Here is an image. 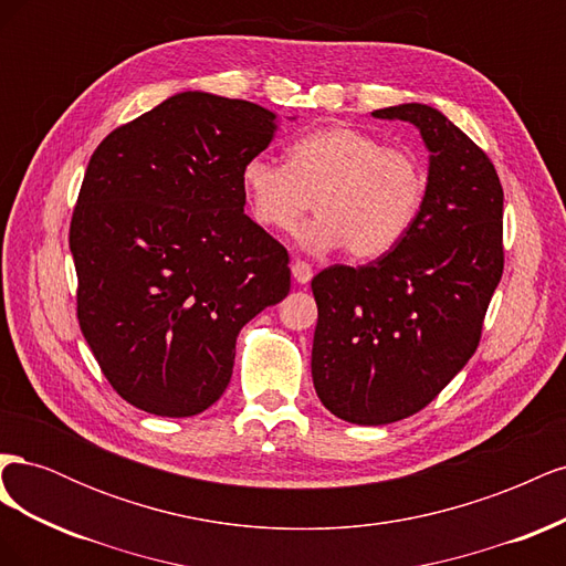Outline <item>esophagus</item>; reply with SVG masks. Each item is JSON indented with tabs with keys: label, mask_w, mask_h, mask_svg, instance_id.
<instances>
[{
	"label": "esophagus",
	"mask_w": 566,
	"mask_h": 566,
	"mask_svg": "<svg viewBox=\"0 0 566 566\" xmlns=\"http://www.w3.org/2000/svg\"><path fill=\"white\" fill-rule=\"evenodd\" d=\"M312 276H314V271H312L310 264L302 262V260H295V262H293V279H295L297 283H302V285L310 283Z\"/></svg>",
	"instance_id": "1"
}]
</instances>
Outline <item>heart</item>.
I'll use <instances>...</instances> for the list:
<instances>
[{
    "mask_svg": "<svg viewBox=\"0 0 566 566\" xmlns=\"http://www.w3.org/2000/svg\"><path fill=\"white\" fill-rule=\"evenodd\" d=\"M241 188L260 227L290 231L314 200L318 214L297 231L300 245L312 252L347 245L356 260H373L413 227L427 175L416 153L337 125L300 136L287 150V165L248 160Z\"/></svg>",
    "mask_w": 566,
    "mask_h": 566,
    "instance_id": "1",
    "label": "heart"
}]
</instances>
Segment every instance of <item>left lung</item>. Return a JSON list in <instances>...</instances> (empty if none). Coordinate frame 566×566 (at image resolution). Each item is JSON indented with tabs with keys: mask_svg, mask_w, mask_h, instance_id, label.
<instances>
[{
	"mask_svg": "<svg viewBox=\"0 0 566 566\" xmlns=\"http://www.w3.org/2000/svg\"><path fill=\"white\" fill-rule=\"evenodd\" d=\"M370 115L418 127L430 169L418 219L391 252L312 281L314 387L354 424L397 422L430 403L470 361L503 276V186L486 153L432 106Z\"/></svg>",
	"mask_w": 566,
	"mask_h": 566,
	"instance_id": "8db88e82",
	"label": "left lung"
}]
</instances>
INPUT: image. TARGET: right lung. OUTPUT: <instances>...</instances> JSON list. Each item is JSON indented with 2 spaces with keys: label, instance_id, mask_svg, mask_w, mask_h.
<instances>
[{
  "label": "right lung",
  "instance_id": "obj_1",
  "mask_svg": "<svg viewBox=\"0 0 566 566\" xmlns=\"http://www.w3.org/2000/svg\"><path fill=\"white\" fill-rule=\"evenodd\" d=\"M276 113L181 92L111 132L71 221L77 321L113 389L191 418L229 387L243 325L290 293L287 250L243 212Z\"/></svg>",
  "mask_w": 566,
  "mask_h": 566
}]
</instances>
